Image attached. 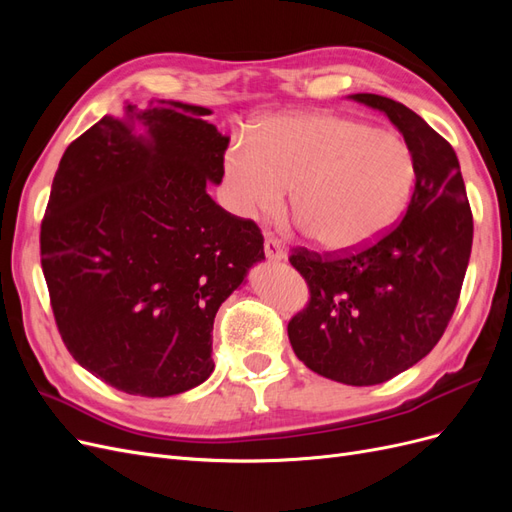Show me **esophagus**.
Returning a JSON list of instances; mask_svg holds the SVG:
<instances>
[{
	"mask_svg": "<svg viewBox=\"0 0 512 512\" xmlns=\"http://www.w3.org/2000/svg\"><path fill=\"white\" fill-rule=\"evenodd\" d=\"M265 254H267L269 260H284L286 258L284 243L277 239L275 235H267V239H265Z\"/></svg>",
	"mask_w": 512,
	"mask_h": 512,
	"instance_id": "esophagus-1",
	"label": "esophagus"
}]
</instances>
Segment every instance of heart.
Here are the masks:
<instances>
[{"label": "heart", "instance_id": "1", "mask_svg": "<svg viewBox=\"0 0 512 512\" xmlns=\"http://www.w3.org/2000/svg\"><path fill=\"white\" fill-rule=\"evenodd\" d=\"M230 205L243 218H269L286 190L297 222L322 250L374 243L406 209L414 185L410 147L393 132L331 113L280 115L224 158Z\"/></svg>", "mask_w": 512, "mask_h": 512}]
</instances>
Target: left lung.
<instances>
[{"label":"left lung","instance_id":"obj_1","mask_svg":"<svg viewBox=\"0 0 512 512\" xmlns=\"http://www.w3.org/2000/svg\"><path fill=\"white\" fill-rule=\"evenodd\" d=\"M350 98L378 108L404 134L414 192L404 220L361 250L320 256L299 247L290 254L309 286V303L288 322V337L316 374L371 386L406 371L440 342L466 277L474 222L451 143L401 102Z\"/></svg>","mask_w":512,"mask_h":512}]
</instances>
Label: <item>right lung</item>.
Returning a JSON list of instances; mask_svg holds the SVG:
<instances>
[{
    "instance_id": "add662e5",
    "label": "right lung",
    "mask_w": 512,
    "mask_h": 512,
    "mask_svg": "<svg viewBox=\"0 0 512 512\" xmlns=\"http://www.w3.org/2000/svg\"><path fill=\"white\" fill-rule=\"evenodd\" d=\"M207 115L128 104L72 141L53 179L40 256L59 335L76 363L128 395L203 384L215 314L265 258L260 228L207 194L230 141Z\"/></svg>"
}]
</instances>
